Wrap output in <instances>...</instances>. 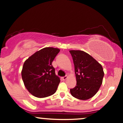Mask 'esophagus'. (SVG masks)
Instances as JSON below:
<instances>
[{"instance_id": "esophagus-1", "label": "esophagus", "mask_w": 123, "mask_h": 123, "mask_svg": "<svg viewBox=\"0 0 123 123\" xmlns=\"http://www.w3.org/2000/svg\"><path fill=\"white\" fill-rule=\"evenodd\" d=\"M68 79V76H64V77H62V79L63 80H66V79Z\"/></svg>"}]
</instances>
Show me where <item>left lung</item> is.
<instances>
[{"label":"left lung","mask_w":123,"mask_h":123,"mask_svg":"<svg viewBox=\"0 0 123 123\" xmlns=\"http://www.w3.org/2000/svg\"><path fill=\"white\" fill-rule=\"evenodd\" d=\"M74 65L76 86L70 90L74 98L87 100L97 94L104 76L102 65L83 51L70 50Z\"/></svg>","instance_id":"left-lung-1"}]
</instances>
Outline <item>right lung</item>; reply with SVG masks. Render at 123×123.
Segmentation results:
<instances>
[{"label": "right lung", "mask_w": 123, "mask_h": 123, "mask_svg": "<svg viewBox=\"0 0 123 123\" xmlns=\"http://www.w3.org/2000/svg\"><path fill=\"white\" fill-rule=\"evenodd\" d=\"M57 48L46 47L28 58L21 72L28 91L37 98H45L57 91L60 79L55 73L52 62L60 52Z\"/></svg>", "instance_id": "right-lung-1"}]
</instances>
